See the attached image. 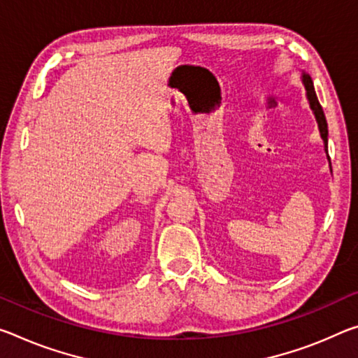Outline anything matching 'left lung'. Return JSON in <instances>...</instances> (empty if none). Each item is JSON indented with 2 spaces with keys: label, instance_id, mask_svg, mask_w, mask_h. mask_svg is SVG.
<instances>
[{
  "label": "left lung",
  "instance_id": "1",
  "mask_svg": "<svg viewBox=\"0 0 358 358\" xmlns=\"http://www.w3.org/2000/svg\"><path fill=\"white\" fill-rule=\"evenodd\" d=\"M301 81L304 84L306 97H308L309 106H310V110H312V113H314V116H315L317 126H319V132H320V137L323 140V148H325L328 162H330V156H328V126H327L325 113H323L322 106L319 103V99H317V94H315V89H314V83H312L310 76L306 71H301ZM330 170H331V162H330Z\"/></svg>",
  "mask_w": 358,
  "mask_h": 358
}]
</instances>
